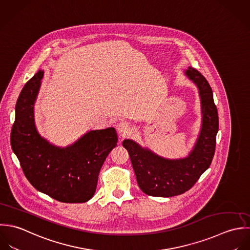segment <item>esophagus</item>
<instances>
[{
  "label": "esophagus",
  "mask_w": 250,
  "mask_h": 250,
  "mask_svg": "<svg viewBox=\"0 0 250 250\" xmlns=\"http://www.w3.org/2000/svg\"><path fill=\"white\" fill-rule=\"evenodd\" d=\"M117 131L122 136H125L130 131V125L127 122H121L117 125Z\"/></svg>",
  "instance_id": "esophagus-1"
}]
</instances>
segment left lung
<instances>
[{"label": "left lung", "mask_w": 250, "mask_h": 250, "mask_svg": "<svg viewBox=\"0 0 250 250\" xmlns=\"http://www.w3.org/2000/svg\"><path fill=\"white\" fill-rule=\"evenodd\" d=\"M185 75L199 92L202 124L193 149L183 158H165L143 148L131 139H125L136 180L141 190L150 196L172 197L190 189L209 167L215 150L218 114L211 88L198 70L188 67Z\"/></svg>", "instance_id": "1"}]
</instances>
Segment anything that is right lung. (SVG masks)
Returning a JSON list of instances; mask_svg holds the SVG:
<instances>
[{"label": "right lung", "instance_id": "obj_1", "mask_svg": "<svg viewBox=\"0 0 250 250\" xmlns=\"http://www.w3.org/2000/svg\"><path fill=\"white\" fill-rule=\"evenodd\" d=\"M44 71L39 70L24 86L15 106L10 142L31 185L63 203H85L97 189L107 155L117 146L114 127L90 130L66 147L43 138L35 123V103Z\"/></svg>", "mask_w": 250, "mask_h": 250}]
</instances>
